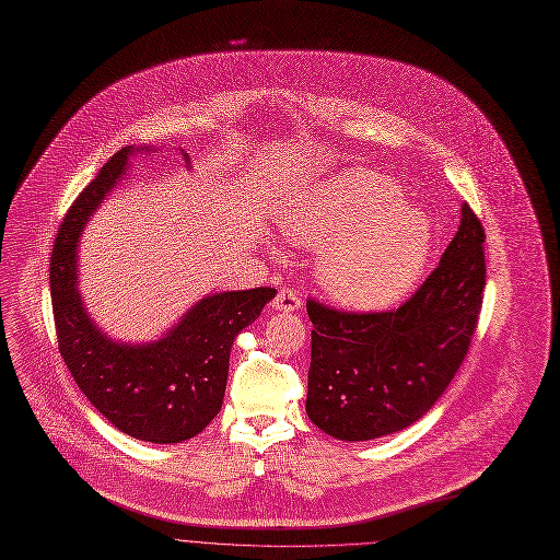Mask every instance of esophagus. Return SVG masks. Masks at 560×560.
I'll list each match as a JSON object with an SVG mask.
<instances>
[{
    "label": "esophagus",
    "mask_w": 560,
    "mask_h": 560,
    "mask_svg": "<svg viewBox=\"0 0 560 560\" xmlns=\"http://www.w3.org/2000/svg\"><path fill=\"white\" fill-rule=\"evenodd\" d=\"M301 305H303V299L294 288H281L272 301V307L281 312H296Z\"/></svg>",
    "instance_id": "obj_1"
}]
</instances>
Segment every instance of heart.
Wrapping results in <instances>:
<instances>
[{
  "instance_id": "obj_1",
  "label": "heart",
  "mask_w": 560,
  "mask_h": 560,
  "mask_svg": "<svg viewBox=\"0 0 560 560\" xmlns=\"http://www.w3.org/2000/svg\"><path fill=\"white\" fill-rule=\"evenodd\" d=\"M285 237L320 248L316 279L347 307H383L405 296L420 279L431 233L427 222L402 207L385 177L353 171L329 179L281 220Z\"/></svg>"
}]
</instances>
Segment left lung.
<instances>
[{"label": "left lung", "mask_w": 560, "mask_h": 560, "mask_svg": "<svg viewBox=\"0 0 560 560\" xmlns=\"http://www.w3.org/2000/svg\"><path fill=\"white\" fill-rule=\"evenodd\" d=\"M486 233L464 205L440 266L396 310L345 312L307 299L310 420L345 442L376 440L418 422L459 371L486 288Z\"/></svg>", "instance_id": "obj_1"}]
</instances>
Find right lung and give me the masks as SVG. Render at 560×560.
I'll return each instance as SVG.
<instances>
[{
	"label": "right lung",
	"instance_id": "obj_1",
	"mask_svg": "<svg viewBox=\"0 0 560 560\" xmlns=\"http://www.w3.org/2000/svg\"><path fill=\"white\" fill-rule=\"evenodd\" d=\"M120 149L66 213L52 257L50 296L59 351L85 398L122 433L175 444L205 431L220 413L237 334L277 294L275 288L202 299L175 329L151 345H118L88 318L77 290V242L105 194L125 173Z\"/></svg>",
	"mask_w": 560,
	"mask_h": 560
}]
</instances>
